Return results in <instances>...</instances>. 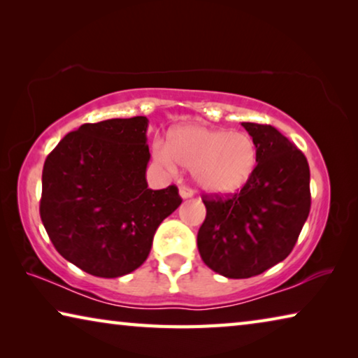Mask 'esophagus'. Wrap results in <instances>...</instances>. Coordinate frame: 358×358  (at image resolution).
<instances>
[{
  "mask_svg": "<svg viewBox=\"0 0 358 358\" xmlns=\"http://www.w3.org/2000/svg\"><path fill=\"white\" fill-rule=\"evenodd\" d=\"M180 196L181 199H191L194 196V191L187 186H180Z\"/></svg>",
  "mask_w": 358,
  "mask_h": 358,
  "instance_id": "obj_1",
  "label": "esophagus"
}]
</instances>
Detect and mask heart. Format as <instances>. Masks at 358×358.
Masks as SVG:
<instances>
[{"instance_id": "heart-1", "label": "heart", "mask_w": 358, "mask_h": 358, "mask_svg": "<svg viewBox=\"0 0 358 358\" xmlns=\"http://www.w3.org/2000/svg\"><path fill=\"white\" fill-rule=\"evenodd\" d=\"M156 159L167 169L192 171L203 191L217 196L238 192L251 180L257 166V147L245 132L187 124L175 129L169 145H157Z\"/></svg>"}]
</instances>
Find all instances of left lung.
Wrapping results in <instances>:
<instances>
[{
	"label": "left lung",
	"mask_w": 358,
	"mask_h": 358,
	"mask_svg": "<svg viewBox=\"0 0 358 358\" xmlns=\"http://www.w3.org/2000/svg\"><path fill=\"white\" fill-rule=\"evenodd\" d=\"M257 147V166L240 192L203 196L207 216L197 248L211 270L241 280L264 273L294 250L311 208L305 155L270 124L241 123Z\"/></svg>",
	"instance_id": "left-lung-1"
}]
</instances>
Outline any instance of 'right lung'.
Instances as JSON below:
<instances>
[{
  "instance_id": "right-lung-1",
  "label": "right lung",
  "mask_w": 358,
  "mask_h": 358,
  "mask_svg": "<svg viewBox=\"0 0 358 358\" xmlns=\"http://www.w3.org/2000/svg\"><path fill=\"white\" fill-rule=\"evenodd\" d=\"M147 128V117L82 124L44 162L42 224L57 251L93 276L138 268L156 229L181 203L177 186L148 187Z\"/></svg>"
}]
</instances>
